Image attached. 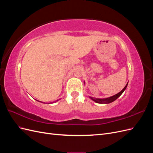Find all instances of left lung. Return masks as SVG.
<instances>
[{"label":"left lung","instance_id":"1","mask_svg":"<svg viewBox=\"0 0 153 153\" xmlns=\"http://www.w3.org/2000/svg\"><path fill=\"white\" fill-rule=\"evenodd\" d=\"M128 84V82L127 83V84L126 85V86H125V87H124V89H123L121 92H119V93H117V94H115V95H114V96L109 97V98H104V99L95 98H92V97H89V98H90L92 100H93L94 101H95L96 103H101V104H108V103H112V102H113V101H114L115 100H117V99L119 98V97L123 94V92L125 91V89H126Z\"/></svg>","mask_w":153,"mask_h":153}]
</instances>
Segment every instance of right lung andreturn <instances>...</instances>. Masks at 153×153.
Masks as SVG:
<instances>
[{
	"label": "right lung",
	"mask_w": 153,
	"mask_h": 153,
	"mask_svg": "<svg viewBox=\"0 0 153 153\" xmlns=\"http://www.w3.org/2000/svg\"><path fill=\"white\" fill-rule=\"evenodd\" d=\"M39 102H41V101H39Z\"/></svg>",
	"instance_id": "add662e5"
}]
</instances>
